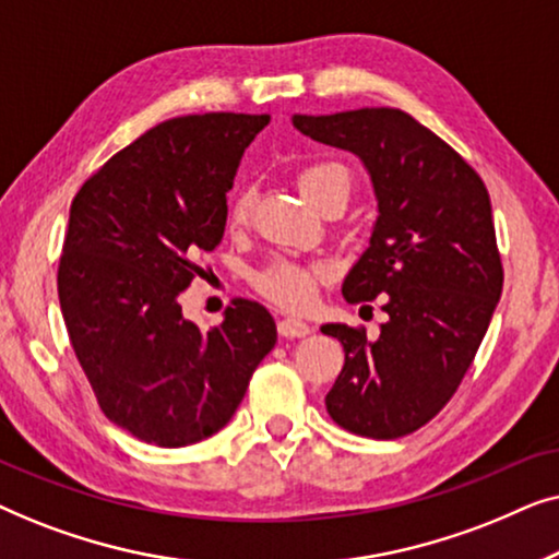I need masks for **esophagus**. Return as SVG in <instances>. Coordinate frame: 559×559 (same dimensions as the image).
I'll return each instance as SVG.
<instances>
[{"mask_svg": "<svg viewBox=\"0 0 559 559\" xmlns=\"http://www.w3.org/2000/svg\"><path fill=\"white\" fill-rule=\"evenodd\" d=\"M277 331L282 338H305V335H310V325L300 318H282Z\"/></svg>", "mask_w": 559, "mask_h": 559, "instance_id": "obj_1", "label": "esophagus"}]
</instances>
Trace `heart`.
I'll return each mask as SVG.
<instances>
[{"label": "heart", "instance_id": "obj_1", "mask_svg": "<svg viewBox=\"0 0 559 559\" xmlns=\"http://www.w3.org/2000/svg\"><path fill=\"white\" fill-rule=\"evenodd\" d=\"M297 188L308 201L323 203L331 193H350V173L338 163H312L297 173ZM251 211V193L241 190L231 203V224H243ZM328 277V266L320 262H295V259H272L254 277V285L266 300L277 302L280 308L302 310L316 297L320 280Z\"/></svg>", "mask_w": 559, "mask_h": 559}]
</instances>
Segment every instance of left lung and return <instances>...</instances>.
<instances>
[{
  "label": "left lung",
  "instance_id": "8db88e82",
  "mask_svg": "<svg viewBox=\"0 0 559 559\" xmlns=\"http://www.w3.org/2000/svg\"><path fill=\"white\" fill-rule=\"evenodd\" d=\"M293 124L361 159L379 211L341 293L348 302L381 297L389 320L377 341L364 328H320L346 350L328 415L361 438H402L450 402L499 305L491 198L450 144L402 109L295 114Z\"/></svg>",
  "mask_w": 559,
  "mask_h": 559
}]
</instances>
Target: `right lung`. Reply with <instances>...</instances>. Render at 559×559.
<instances>
[{"instance_id":"obj_1","label":"right lung","mask_w":559,"mask_h":559,"mask_svg":"<svg viewBox=\"0 0 559 559\" xmlns=\"http://www.w3.org/2000/svg\"><path fill=\"white\" fill-rule=\"evenodd\" d=\"M266 114L167 119L83 182L58 266L75 358L98 407L157 448H182L228 425L251 373L277 343L264 305L234 300L201 331L180 293L201 251L224 239L226 193Z\"/></svg>"}]
</instances>
